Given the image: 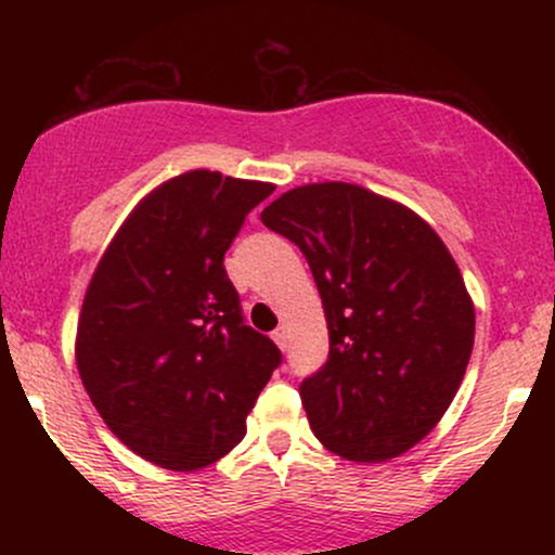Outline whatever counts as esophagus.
I'll return each mask as SVG.
<instances>
[{
    "mask_svg": "<svg viewBox=\"0 0 555 555\" xmlns=\"http://www.w3.org/2000/svg\"><path fill=\"white\" fill-rule=\"evenodd\" d=\"M273 341L279 344V349H286V347H289V328H286V326H279L276 331H273Z\"/></svg>",
    "mask_w": 555,
    "mask_h": 555,
    "instance_id": "obj_1",
    "label": "esophagus"
}]
</instances>
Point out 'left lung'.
I'll return each instance as SVG.
<instances>
[{"instance_id":"obj_1","label":"left lung","mask_w":555,"mask_h":555,"mask_svg":"<svg viewBox=\"0 0 555 555\" xmlns=\"http://www.w3.org/2000/svg\"><path fill=\"white\" fill-rule=\"evenodd\" d=\"M260 221L308 258L326 313V365L302 380L331 454L380 464L410 451L454 401L475 344V305L425 219L373 190L313 182Z\"/></svg>"}]
</instances>
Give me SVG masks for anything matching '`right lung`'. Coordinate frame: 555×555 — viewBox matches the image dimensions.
I'll return each instance as SVG.
<instances>
[{
    "label": "right lung",
    "instance_id": "add662e5",
    "mask_svg": "<svg viewBox=\"0 0 555 555\" xmlns=\"http://www.w3.org/2000/svg\"><path fill=\"white\" fill-rule=\"evenodd\" d=\"M271 182L193 169L132 208L82 299L75 362L106 428L145 462L193 473L245 438L282 362L242 323L224 253Z\"/></svg>",
    "mask_w": 555,
    "mask_h": 555
}]
</instances>
